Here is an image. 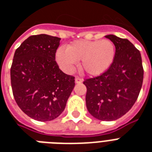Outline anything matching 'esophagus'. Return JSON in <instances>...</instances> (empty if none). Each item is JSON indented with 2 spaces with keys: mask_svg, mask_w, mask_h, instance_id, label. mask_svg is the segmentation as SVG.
<instances>
[{
  "mask_svg": "<svg viewBox=\"0 0 152 152\" xmlns=\"http://www.w3.org/2000/svg\"><path fill=\"white\" fill-rule=\"evenodd\" d=\"M75 81H76V83H80L83 82V79L80 78V77H79V76H76V79H75Z\"/></svg>",
  "mask_w": 152,
  "mask_h": 152,
  "instance_id": "34e87169",
  "label": "esophagus"
}]
</instances>
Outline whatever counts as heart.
Wrapping results in <instances>:
<instances>
[{"instance_id": "obj_1", "label": "heart", "mask_w": 152, "mask_h": 152, "mask_svg": "<svg viewBox=\"0 0 152 152\" xmlns=\"http://www.w3.org/2000/svg\"><path fill=\"white\" fill-rule=\"evenodd\" d=\"M115 55V46L110 40H77L66 50L58 49L56 60L65 72H71L81 60V69L86 74L99 76L110 68Z\"/></svg>"}]
</instances>
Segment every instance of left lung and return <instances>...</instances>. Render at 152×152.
<instances>
[{"mask_svg":"<svg viewBox=\"0 0 152 152\" xmlns=\"http://www.w3.org/2000/svg\"><path fill=\"white\" fill-rule=\"evenodd\" d=\"M116 55L110 68L101 76L84 80L86 105L89 113L101 121L117 120L125 115L137 101L144 80L140 51L128 39L113 34Z\"/></svg>","mask_w":152,"mask_h":152,"instance_id":"left-lung-1","label":"left lung"}]
</instances>
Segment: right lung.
Masks as SVG:
<instances>
[{"instance_id":"obj_1","label":"right lung","mask_w":152,"mask_h":152,"mask_svg":"<svg viewBox=\"0 0 152 152\" xmlns=\"http://www.w3.org/2000/svg\"><path fill=\"white\" fill-rule=\"evenodd\" d=\"M60 38L38 34L16 49L11 67L14 99L23 112L39 121L57 118L64 111L75 77L64 73L55 61Z\"/></svg>"}]
</instances>
